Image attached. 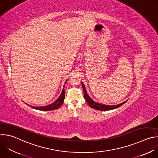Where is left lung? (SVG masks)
Listing matches in <instances>:
<instances>
[{
  "mask_svg": "<svg viewBox=\"0 0 158 158\" xmlns=\"http://www.w3.org/2000/svg\"><path fill=\"white\" fill-rule=\"evenodd\" d=\"M82 89H83V91H84V98L86 101V102H87V104L91 106V107L96 109V110H112V109H116L120 106H121L123 104H124V103H126L127 100L123 103H121L119 104L118 105H114V106H108V105H105V104H100L98 102H96L95 101H94L91 98H90L85 90V86L83 84V82H82Z\"/></svg>",
  "mask_w": 158,
  "mask_h": 158,
  "instance_id": "8db88e82",
  "label": "left lung"
}]
</instances>
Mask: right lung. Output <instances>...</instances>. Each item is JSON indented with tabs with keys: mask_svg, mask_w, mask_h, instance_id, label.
Returning <instances> with one entry per match:
<instances>
[{
	"mask_svg": "<svg viewBox=\"0 0 158 158\" xmlns=\"http://www.w3.org/2000/svg\"><path fill=\"white\" fill-rule=\"evenodd\" d=\"M67 81V80L65 81V84L66 83V82ZM64 87H65V84L64 85V87L62 89V93L60 95V96L58 98V99L54 101L53 103L49 104L48 106H40V107H34V106H32L29 105L30 107L37 109V110H54V109H59L62 104L64 102V100L65 98V91H64ZM28 105V104H27Z\"/></svg>",
	"mask_w": 158,
	"mask_h": 158,
	"instance_id": "add662e5",
	"label": "right lung"
}]
</instances>
